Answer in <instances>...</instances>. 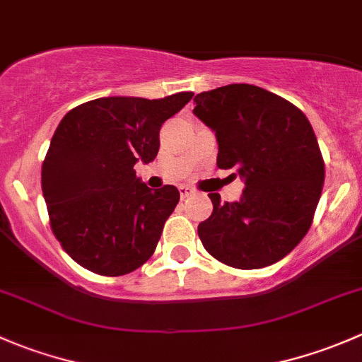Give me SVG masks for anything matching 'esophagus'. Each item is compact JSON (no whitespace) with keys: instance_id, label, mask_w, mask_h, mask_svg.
<instances>
[{"instance_id":"1","label":"esophagus","mask_w":362,"mask_h":362,"mask_svg":"<svg viewBox=\"0 0 362 362\" xmlns=\"http://www.w3.org/2000/svg\"><path fill=\"white\" fill-rule=\"evenodd\" d=\"M178 191H180L182 198H189V196H192L196 192L194 189H192V187H185V185H182V187L178 189Z\"/></svg>"}]
</instances>
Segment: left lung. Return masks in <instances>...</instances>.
Masks as SVG:
<instances>
[{"label": "left lung", "mask_w": 362, "mask_h": 362, "mask_svg": "<svg viewBox=\"0 0 362 362\" xmlns=\"http://www.w3.org/2000/svg\"><path fill=\"white\" fill-rule=\"evenodd\" d=\"M194 115L215 133L217 166L245 182L238 202L210 192L214 211L198 226L210 255L240 269L286 257L312 226L324 160L312 124L284 98L250 83H229L194 98Z\"/></svg>", "instance_id": "1"}]
</instances>
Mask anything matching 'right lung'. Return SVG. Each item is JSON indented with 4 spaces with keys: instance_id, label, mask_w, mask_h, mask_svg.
Returning a JSON list of instances; mask_svg holds the SVG:
<instances>
[{
    "instance_id": "obj_1",
    "label": "right lung",
    "mask_w": 362,
    "mask_h": 362,
    "mask_svg": "<svg viewBox=\"0 0 362 362\" xmlns=\"http://www.w3.org/2000/svg\"><path fill=\"white\" fill-rule=\"evenodd\" d=\"M194 96H110L69 110L42 164V191L61 247L89 272L120 276L151 259L180 194L152 191L133 170L159 152V129Z\"/></svg>"
}]
</instances>
